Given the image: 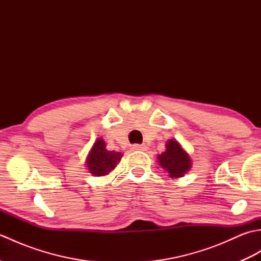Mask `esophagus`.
I'll return each instance as SVG.
<instances>
[{
    "mask_svg": "<svg viewBox=\"0 0 261 261\" xmlns=\"http://www.w3.org/2000/svg\"><path fill=\"white\" fill-rule=\"evenodd\" d=\"M131 149L134 151H146L147 146H145V145H134L131 147Z\"/></svg>",
    "mask_w": 261,
    "mask_h": 261,
    "instance_id": "1",
    "label": "esophagus"
}]
</instances>
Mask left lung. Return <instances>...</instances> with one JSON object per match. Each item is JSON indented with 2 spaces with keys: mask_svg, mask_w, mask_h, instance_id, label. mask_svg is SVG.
Masks as SVG:
<instances>
[{
  "mask_svg": "<svg viewBox=\"0 0 261 261\" xmlns=\"http://www.w3.org/2000/svg\"><path fill=\"white\" fill-rule=\"evenodd\" d=\"M159 164L168 170L170 177H181L191 168V159L176 140L166 143V151L158 156Z\"/></svg>",
  "mask_w": 261,
  "mask_h": 261,
  "instance_id": "1",
  "label": "left lung"
}]
</instances>
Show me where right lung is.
Returning a JSON list of instances; mask_svg holds the SVG:
<instances>
[{
  "mask_svg": "<svg viewBox=\"0 0 261 261\" xmlns=\"http://www.w3.org/2000/svg\"><path fill=\"white\" fill-rule=\"evenodd\" d=\"M121 158V152L107 150L103 139H97L88 154L87 167L93 175L104 176L115 168Z\"/></svg>",
  "mask_w": 261,
  "mask_h": 261,
  "instance_id": "obj_1",
  "label": "right lung"
}]
</instances>
